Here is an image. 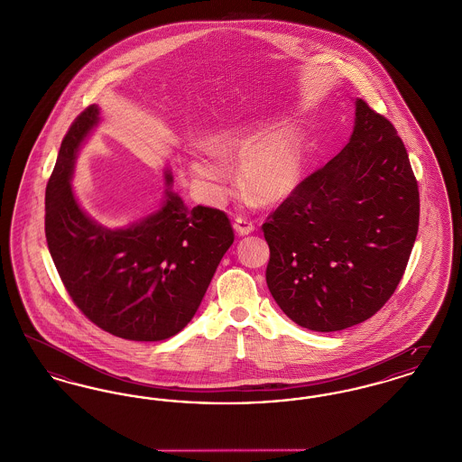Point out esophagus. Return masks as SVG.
I'll use <instances>...</instances> for the list:
<instances>
[{
    "label": "esophagus",
    "instance_id": "34e87169",
    "mask_svg": "<svg viewBox=\"0 0 462 462\" xmlns=\"http://www.w3.org/2000/svg\"><path fill=\"white\" fill-rule=\"evenodd\" d=\"M234 228H236V232L239 236H247V234H251L254 230V223L247 220V218H244V217H237L236 221H234Z\"/></svg>",
    "mask_w": 462,
    "mask_h": 462
}]
</instances>
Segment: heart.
I'll return each mask as SVG.
<instances>
[{
    "mask_svg": "<svg viewBox=\"0 0 462 462\" xmlns=\"http://www.w3.org/2000/svg\"><path fill=\"white\" fill-rule=\"evenodd\" d=\"M215 151L225 157H241L239 181L242 189L258 202H279L289 198L303 176V154L300 136L292 130L268 134L234 132L215 142ZM192 171L204 180L226 181L228 166L215 155H202L192 162Z\"/></svg>",
    "mask_w": 462,
    "mask_h": 462,
    "instance_id": "obj_1",
    "label": "heart"
}]
</instances>
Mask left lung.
<instances>
[{"label":"left lung","mask_w":462,"mask_h":462,"mask_svg":"<svg viewBox=\"0 0 462 462\" xmlns=\"http://www.w3.org/2000/svg\"><path fill=\"white\" fill-rule=\"evenodd\" d=\"M419 228L418 180L395 126L358 98L352 138L264 220L266 284L305 329L356 326L393 296Z\"/></svg>","instance_id":"left-lung-1"}]
</instances>
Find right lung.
<instances>
[{
  "label": "right lung",
  "instance_id": "add662e5",
  "mask_svg": "<svg viewBox=\"0 0 462 462\" xmlns=\"http://www.w3.org/2000/svg\"><path fill=\"white\" fill-rule=\"evenodd\" d=\"M97 121V106L74 119L48 178V249L70 300L97 328L123 339L162 341L192 320L236 234L221 209H187L171 190L155 215L130 228L109 230L87 217L69 183Z\"/></svg>",
  "mask_w": 462,
  "mask_h": 462
}]
</instances>
